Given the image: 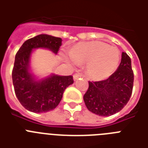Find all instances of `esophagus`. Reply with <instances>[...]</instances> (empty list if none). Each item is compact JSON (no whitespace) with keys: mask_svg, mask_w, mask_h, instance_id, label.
<instances>
[{"mask_svg":"<svg viewBox=\"0 0 148 148\" xmlns=\"http://www.w3.org/2000/svg\"><path fill=\"white\" fill-rule=\"evenodd\" d=\"M73 77H74V81H77V79L80 78V77H82V76H81V74H79V73H76V74H74V76H73Z\"/></svg>","mask_w":148,"mask_h":148,"instance_id":"34e87169","label":"esophagus"}]
</instances>
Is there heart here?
Masks as SVG:
<instances>
[{
	"mask_svg": "<svg viewBox=\"0 0 148 148\" xmlns=\"http://www.w3.org/2000/svg\"><path fill=\"white\" fill-rule=\"evenodd\" d=\"M70 56L76 64H88V74L95 80H103L111 75L121 59L119 50L101 41L75 45L70 51Z\"/></svg>",
	"mask_w": 148,
	"mask_h": 148,
	"instance_id": "obj_1",
	"label": "heart"
}]
</instances>
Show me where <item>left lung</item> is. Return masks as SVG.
I'll return each instance as SVG.
<instances>
[{
  "instance_id": "obj_1",
  "label": "left lung",
  "mask_w": 148,
  "mask_h": 148,
  "mask_svg": "<svg viewBox=\"0 0 148 148\" xmlns=\"http://www.w3.org/2000/svg\"><path fill=\"white\" fill-rule=\"evenodd\" d=\"M88 84L84 101L90 112L103 117L119 112L129 101L133 90L134 72L130 57L122 52L121 64L114 74L106 80Z\"/></svg>"
}]
</instances>
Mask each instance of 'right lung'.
I'll use <instances>...</instances> for the list:
<instances>
[{
	"label": "right lung",
	"mask_w": 148,
	"mask_h": 148,
	"mask_svg": "<svg viewBox=\"0 0 148 148\" xmlns=\"http://www.w3.org/2000/svg\"><path fill=\"white\" fill-rule=\"evenodd\" d=\"M62 39L47 34L30 38L16 53L12 71L15 95L25 109L34 113H45L53 110L61 101L64 90L74 83L73 77L52 74L36 81L30 72V58L33 49L47 48L57 54Z\"/></svg>",
	"instance_id": "add662e5"
}]
</instances>
